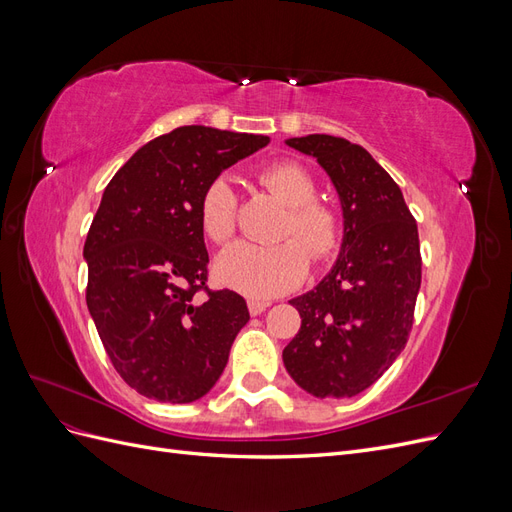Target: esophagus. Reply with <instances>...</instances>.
Instances as JSON below:
<instances>
[{"label": "esophagus", "instance_id": "1", "mask_svg": "<svg viewBox=\"0 0 512 512\" xmlns=\"http://www.w3.org/2000/svg\"><path fill=\"white\" fill-rule=\"evenodd\" d=\"M267 307H269V303H267V301H256V299L247 301V309H250V314H252V316H260L262 312H265Z\"/></svg>", "mask_w": 512, "mask_h": 512}]
</instances>
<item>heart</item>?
<instances>
[{"instance_id":"b5f03b06","label":"heart","mask_w":512,"mask_h":512,"mask_svg":"<svg viewBox=\"0 0 512 512\" xmlns=\"http://www.w3.org/2000/svg\"><path fill=\"white\" fill-rule=\"evenodd\" d=\"M256 181L286 213L275 245L235 243L215 262L218 282L252 299H271L297 288L307 275V256L316 265L333 260L344 245V215L318 198L312 170L297 160H273L256 170ZM239 196L226 177L211 179L198 198V222L205 237L226 245L237 228Z\"/></svg>"}]
</instances>
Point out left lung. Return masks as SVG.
I'll return each mask as SVG.
<instances>
[{
    "label": "left lung",
    "mask_w": 512,
    "mask_h": 512,
    "mask_svg": "<svg viewBox=\"0 0 512 512\" xmlns=\"http://www.w3.org/2000/svg\"><path fill=\"white\" fill-rule=\"evenodd\" d=\"M333 179L344 209L337 265L303 297L301 329L284 365L301 389L322 399L369 389L406 348L421 288V243L404 194L361 145L342 136L288 138Z\"/></svg>",
    "instance_id": "left-lung-1"
}]
</instances>
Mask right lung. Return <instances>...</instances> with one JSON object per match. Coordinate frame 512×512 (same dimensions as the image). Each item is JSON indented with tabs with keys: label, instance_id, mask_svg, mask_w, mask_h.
<instances>
[{
	"label": "right lung",
	"instance_id": "1",
	"mask_svg": "<svg viewBox=\"0 0 512 512\" xmlns=\"http://www.w3.org/2000/svg\"><path fill=\"white\" fill-rule=\"evenodd\" d=\"M265 145L262 134L183 126L143 145L106 185L83 250L87 307L117 374L149 399L209 393L250 320L241 294L207 286L198 198Z\"/></svg>",
	"mask_w": 512,
	"mask_h": 512
}]
</instances>
